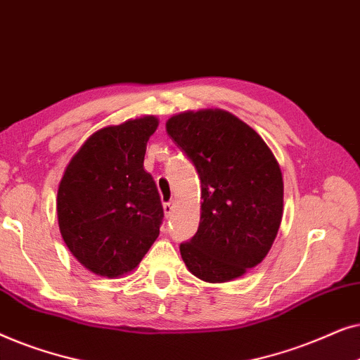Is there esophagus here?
<instances>
[{
	"label": "esophagus",
	"instance_id": "obj_1",
	"mask_svg": "<svg viewBox=\"0 0 360 360\" xmlns=\"http://www.w3.org/2000/svg\"><path fill=\"white\" fill-rule=\"evenodd\" d=\"M164 213L167 218H170L172 213H174V201H167V203H164Z\"/></svg>",
	"mask_w": 360,
	"mask_h": 360
}]
</instances>
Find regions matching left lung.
I'll use <instances>...</instances> for the list:
<instances>
[{
  "label": "left lung",
  "instance_id": "8db88e82",
  "mask_svg": "<svg viewBox=\"0 0 360 360\" xmlns=\"http://www.w3.org/2000/svg\"><path fill=\"white\" fill-rule=\"evenodd\" d=\"M165 126L201 180L198 231L180 244L186 269L210 283L243 277L269 254L282 223L277 159L252 127L228 111L180 112Z\"/></svg>",
  "mask_w": 360,
  "mask_h": 360
}]
</instances>
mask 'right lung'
Masks as SVG:
<instances>
[{"instance_id":"1","label":"right lung","mask_w":360,"mask_h":360,"mask_svg":"<svg viewBox=\"0 0 360 360\" xmlns=\"http://www.w3.org/2000/svg\"><path fill=\"white\" fill-rule=\"evenodd\" d=\"M154 116L108 126L85 141L58 185V228L78 262L101 277L134 270L159 238V191L144 170Z\"/></svg>"}]
</instances>
